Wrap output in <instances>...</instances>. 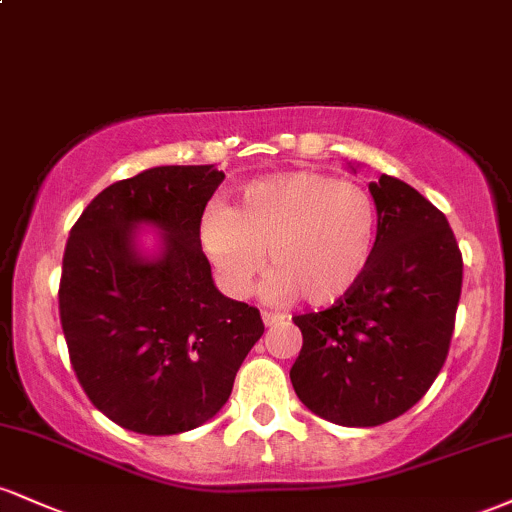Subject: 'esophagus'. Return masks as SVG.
Returning a JSON list of instances; mask_svg holds the SVG:
<instances>
[{
	"label": "esophagus",
	"instance_id": "1",
	"mask_svg": "<svg viewBox=\"0 0 512 512\" xmlns=\"http://www.w3.org/2000/svg\"><path fill=\"white\" fill-rule=\"evenodd\" d=\"M262 320H264V325H267V327H272V325H276V322H281V320H284V317H281V315H276V313H267V310H264V313H262Z\"/></svg>",
	"mask_w": 512,
	"mask_h": 512
}]
</instances>
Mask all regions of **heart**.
Instances as JSON below:
<instances>
[{"label":"heart","mask_w":512,"mask_h":512,"mask_svg":"<svg viewBox=\"0 0 512 512\" xmlns=\"http://www.w3.org/2000/svg\"><path fill=\"white\" fill-rule=\"evenodd\" d=\"M380 211L368 187L317 170L250 182L238 209L214 204L202 219V243L221 284L248 296L264 267V298L284 303L298 293L327 305L346 296L375 255Z\"/></svg>","instance_id":"1"}]
</instances>
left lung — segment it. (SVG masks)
<instances>
[{
	"label": "left lung",
	"instance_id": "obj_1",
	"mask_svg": "<svg viewBox=\"0 0 512 512\" xmlns=\"http://www.w3.org/2000/svg\"><path fill=\"white\" fill-rule=\"evenodd\" d=\"M380 211L366 274L320 313L296 315L303 334L293 390L339 426H380L426 395L448 358L462 293V252L440 209L407 182L368 185Z\"/></svg>",
	"mask_w": 512,
	"mask_h": 512
}]
</instances>
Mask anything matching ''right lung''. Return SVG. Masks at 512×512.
I'll use <instances>...</instances> for the list:
<instances>
[{
	"instance_id": "add662e5",
	"label": "right lung",
	"mask_w": 512,
	"mask_h": 512,
	"mask_svg": "<svg viewBox=\"0 0 512 512\" xmlns=\"http://www.w3.org/2000/svg\"><path fill=\"white\" fill-rule=\"evenodd\" d=\"M223 170L158 166L113 182L69 231L60 320L81 387L110 421L144 436L202 426L228 402L260 310L214 286L202 252V214ZM151 222L162 252L136 250Z\"/></svg>"
}]
</instances>
